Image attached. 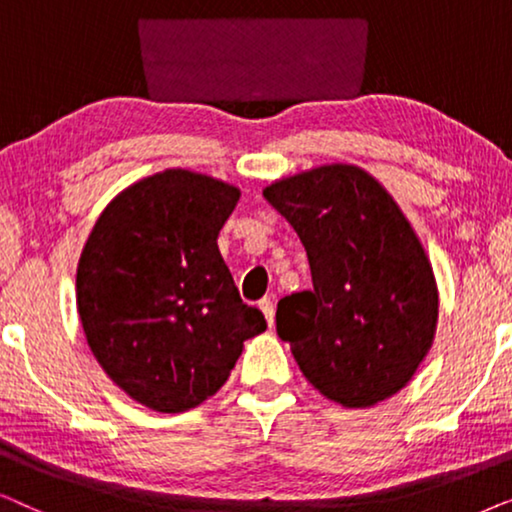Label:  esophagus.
<instances>
[{"label": "esophagus", "instance_id": "esophagus-1", "mask_svg": "<svg viewBox=\"0 0 512 512\" xmlns=\"http://www.w3.org/2000/svg\"><path fill=\"white\" fill-rule=\"evenodd\" d=\"M258 307H261V312H263L265 321H268V326L275 324V305H272V300L270 298H263L261 303H258Z\"/></svg>", "mask_w": 512, "mask_h": 512}]
</instances>
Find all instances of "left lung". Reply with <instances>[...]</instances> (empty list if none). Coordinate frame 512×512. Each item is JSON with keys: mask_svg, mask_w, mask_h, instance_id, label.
Returning a JSON list of instances; mask_svg holds the SVG:
<instances>
[{"mask_svg": "<svg viewBox=\"0 0 512 512\" xmlns=\"http://www.w3.org/2000/svg\"><path fill=\"white\" fill-rule=\"evenodd\" d=\"M265 200L307 251L312 291L277 303V333L326 398L368 408L412 380L436 335L438 289L394 198L356 165L279 179Z\"/></svg>", "mask_w": 512, "mask_h": 512, "instance_id": "1", "label": "left lung"}]
</instances>
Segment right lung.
<instances>
[{"label":"right lung","instance_id":"1","mask_svg":"<svg viewBox=\"0 0 512 512\" xmlns=\"http://www.w3.org/2000/svg\"><path fill=\"white\" fill-rule=\"evenodd\" d=\"M240 188L165 170L125 188L90 230L76 307L90 352L130 398L186 412L228 380L244 340L265 331L223 263L219 230Z\"/></svg>","mask_w":512,"mask_h":512}]
</instances>
